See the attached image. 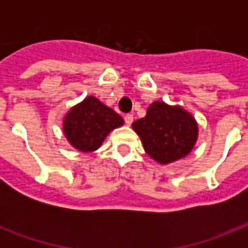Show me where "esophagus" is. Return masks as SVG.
I'll list each match as a JSON object with an SVG mask.
<instances>
[{
	"mask_svg": "<svg viewBox=\"0 0 248 248\" xmlns=\"http://www.w3.org/2000/svg\"><path fill=\"white\" fill-rule=\"evenodd\" d=\"M132 121H134V116H132V114H126V116H124V122H126V124L130 126V124H132Z\"/></svg>",
	"mask_w": 248,
	"mask_h": 248,
	"instance_id": "esophagus-1",
	"label": "esophagus"
}]
</instances>
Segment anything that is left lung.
<instances>
[{"label": "left lung", "instance_id": "8db88e82", "mask_svg": "<svg viewBox=\"0 0 248 248\" xmlns=\"http://www.w3.org/2000/svg\"><path fill=\"white\" fill-rule=\"evenodd\" d=\"M148 155L167 165L192 152L198 138V124L180 105L155 101L144 118L132 124Z\"/></svg>", "mask_w": 248, "mask_h": 248}]
</instances>
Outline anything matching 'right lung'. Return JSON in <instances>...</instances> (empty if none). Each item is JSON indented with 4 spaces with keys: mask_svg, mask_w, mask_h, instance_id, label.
Listing matches in <instances>:
<instances>
[{
    "mask_svg": "<svg viewBox=\"0 0 248 248\" xmlns=\"http://www.w3.org/2000/svg\"><path fill=\"white\" fill-rule=\"evenodd\" d=\"M124 124V118L95 96H87L65 114L63 131L77 151H96L114 128Z\"/></svg>",
    "mask_w": 248,
    "mask_h": 248,
    "instance_id": "obj_1",
    "label": "right lung"
}]
</instances>
